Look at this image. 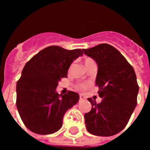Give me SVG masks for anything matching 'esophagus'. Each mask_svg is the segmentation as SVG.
<instances>
[{
    "label": "esophagus",
    "instance_id": "esophagus-1",
    "mask_svg": "<svg viewBox=\"0 0 150 150\" xmlns=\"http://www.w3.org/2000/svg\"><path fill=\"white\" fill-rule=\"evenodd\" d=\"M84 99H85L84 96H83V95H80V100H84Z\"/></svg>",
    "mask_w": 150,
    "mask_h": 150
}]
</instances>
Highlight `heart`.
Listing matches in <instances>:
<instances>
[{"label": "heart", "mask_w": 150, "mask_h": 150, "mask_svg": "<svg viewBox=\"0 0 150 150\" xmlns=\"http://www.w3.org/2000/svg\"><path fill=\"white\" fill-rule=\"evenodd\" d=\"M92 62H95V61H93L92 58H85L84 59L85 67H86V66H87L88 64H90V63H92ZM87 87H88V84L86 83H77V85H76L77 89H79V90H81V91L85 90V89H87Z\"/></svg>", "instance_id": "obj_1"}]
</instances>
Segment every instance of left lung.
<instances>
[{"label":"left lung","mask_w":150,"mask_h":150,"mask_svg":"<svg viewBox=\"0 0 150 150\" xmlns=\"http://www.w3.org/2000/svg\"><path fill=\"white\" fill-rule=\"evenodd\" d=\"M97 63L96 83L102 100L88 98L90 112L84 115L86 129L98 136H112L127 126L137 105L138 86L134 69L117 50L107 43L83 50Z\"/></svg>","instance_id":"obj_1"}]
</instances>
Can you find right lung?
<instances>
[{
	"mask_svg": "<svg viewBox=\"0 0 150 150\" xmlns=\"http://www.w3.org/2000/svg\"><path fill=\"white\" fill-rule=\"evenodd\" d=\"M83 54L81 49L67 50L50 46L33 56L24 66L16 85V105L24 125L40 135L61 128L66 112L76 104L79 95L69 91L59 95L58 82L67 78L74 60Z\"/></svg>",
	"mask_w": 150,
	"mask_h": 150,
	"instance_id": "add662e5",
	"label": "right lung"
}]
</instances>
